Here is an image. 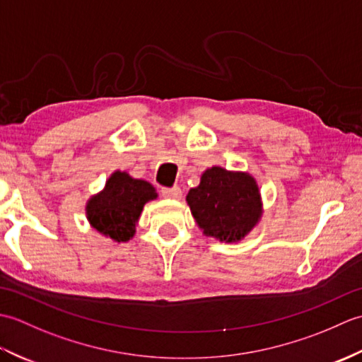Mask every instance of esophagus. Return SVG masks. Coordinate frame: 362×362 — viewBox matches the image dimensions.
Segmentation results:
<instances>
[{
	"mask_svg": "<svg viewBox=\"0 0 362 362\" xmlns=\"http://www.w3.org/2000/svg\"><path fill=\"white\" fill-rule=\"evenodd\" d=\"M161 194L166 199H180L182 197V189L179 187H173V188H161Z\"/></svg>",
	"mask_w": 362,
	"mask_h": 362,
	"instance_id": "obj_1",
	"label": "esophagus"
}]
</instances>
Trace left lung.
<instances>
[{
  "mask_svg": "<svg viewBox=\"0 0 362 362\" xmlns=\"http://www.w3.org/2000/svg\"><path fill=\"white\" fill-rule=\"evenodd\" d=\"M187 204L202 233L224 243L241 241L263 214L257 180L221 166L202 173L199 187L188 191Z\"/></svg>",
  "mask_w": 362,
  "mask_h": 362,
  "instance_id": "1",
  "label": "left lung"
}]
</instances>
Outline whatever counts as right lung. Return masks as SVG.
I'll list each match as a JSON object with an SVG mask.
<instances>
[{
  "instance_id": "1",
  "label": "right lung",
  "mask_w": 362,
  "mask_h": 362,
  "mask_svg": "<svg viewBox=\"0 0 362 362\" xmlns=\"http://www.w3.org/2000/svg\"><path fill=\"white\" fill-rule=\"evenodd\" d=\"M157 196L149 182L134 179L126 171H115L103 191L88 199L87 219L101 235L117 243H126L135 235L143 206Z\"/></svg>"
}]
</instances>
